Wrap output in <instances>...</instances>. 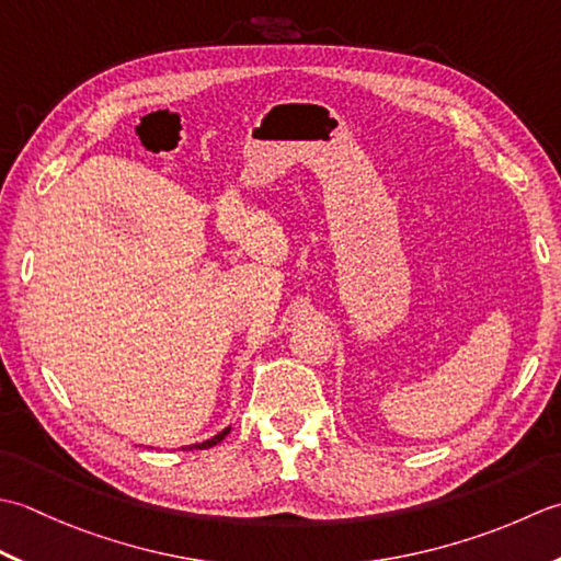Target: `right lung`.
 <instances>
[{"mask_svg":"<svg viewBox=\"0 0 561 561\" xmlns=\"http://www.w3.org/2000/svg\"><path fill=\"white\" fill-rule=\"evenodd\" d=\"M227 433H230V428L220 431V433H217V436H215V438H210V440H203V443H198V445H188L186 450H193V448H198V450H208V448H213V445L220 443V440L227 436Z\"/></svg>","mask_w":561,"mask_h":561,"instance_id":"1","label":"right lung"}]
</instances>
